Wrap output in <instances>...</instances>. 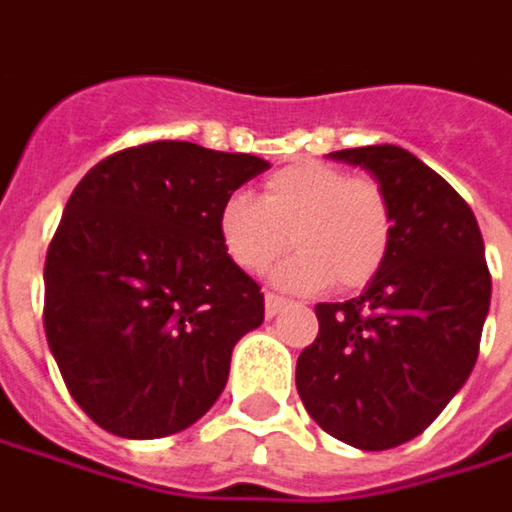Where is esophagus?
Wrapping results in <instances>:
<instances>
[{"label": "esophagus", "mask_w": 512, "mask_h": 512, "mask_svg": "<svg viewBox=\"0 0 512 512\" xmlns=\"http://www.w3.org/2000/svg\"><path fill=\"white\" fill-rule=\"evenodd\" d=\"M284 307H286L284 298H281V295H272V292H269V295H266V301H263V313H266V318H275L281 310H284Z\"/></svg>", "instance_id": "34e87169"}]
</instances>
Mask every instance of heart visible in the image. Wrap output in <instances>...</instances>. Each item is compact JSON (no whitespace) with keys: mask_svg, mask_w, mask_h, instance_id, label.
<instances>
[{"mask_svg":"<svg viewBox=\"0 0 512 512\" xmlns=\"http://www.w3.org/2000/svg\"><path fill=\"white\" fill-rule=\"evenodd\" d=\"M217 231L226 255L249 275L266 272L292 246L298 255L275 275L278 286L313 292L330 281L359 289L382 269L391 249V205L382 185L327 162H292L275 170L260 202L231 194Z\"/></svg>","mask_w":512,"mask_h":512,"instance_id":"obj_1","label":"heart"}]
</instances>
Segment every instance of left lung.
<instances>
[{
	"instance_id": "left-lung-1",
	"label": "left lung",
	"mask_w": 512,
	"mask_h": 512,
	"mask_svg": "<svg viewBox=\"0 0 512 512\" xmlns=\"http://www.w3.org/2000/svg\"><path fill=\"white\" fill-rule=\"evenodd\" d=\"M330 159L374 173L394 234L359 298L316 307L295 385L327 435L382 452L420 435L472 374L493 281L472 208L414 153L371 144Z\"/></svg>"
}]
</instances>
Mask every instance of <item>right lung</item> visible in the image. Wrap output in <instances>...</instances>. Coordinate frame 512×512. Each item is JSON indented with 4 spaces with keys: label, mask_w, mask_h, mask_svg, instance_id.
Segmentation results:
<instances>
[{
    "label": "right lung",
    "mask_w": 512,
    "mask_h": 512,
    "mask_svg": "<svg viewBox=\"0 0 512 512\" xmlns=\"http://www.w3.org/2000/svg\"><path fill=\"white\" fill-rule=\"evenodd\" d=\"M263 170L249 153L147 141L77 182L48 243L43 324L69 394L101 429L176 435L223 394L263 292L226 255L217 214Z\"/></svg>",
    "instance_id": "right-lung-1"
}]
</instances>
